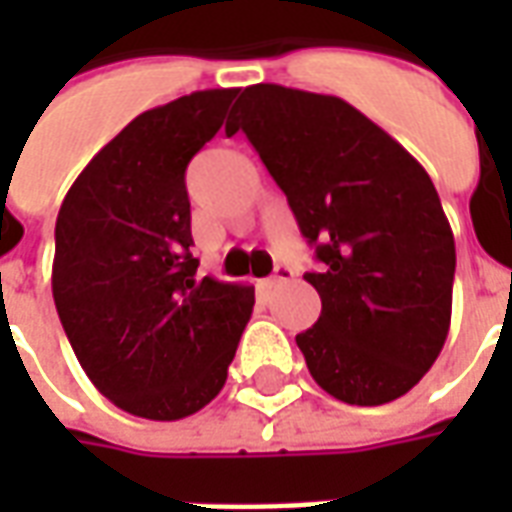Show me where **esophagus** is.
Returning <instances> with one entry per match:
<instances>
[{"label": "esophagus", "mask_w": 512, "mask_h": 512, "mask_svg": "<svg viewBox=\"0 0 512 512\" xmlns=\"http://www.w3.org/2000/svg\"><path fill=\"white\" fill-rule=\"evenodd\" d=\"M290 277H293V271H290L288 266H277V268H274V274L266 279V285H268V288H274V285H282V282H288Z\"/></svg>", "instance_id": "34e87169"}]
</instances>
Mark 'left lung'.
Wrapping results in <instances>:
<instances>
[{"label": "left lung", "instance_id": "left-lung-1", "mask_svg": "<svg viewBox=\"0 0 512 512\" xmlns=\"http://www.w3.org/2000/svg\"><path fill=\"white\" fill-rule=\"evenodd\" d=\"M244 131L285 191L318 271L321 318L296 334L310 376L351 406L406 395L439 359L452 315L455 238L428 172L337 95L252 84Z\"/></svg>", "mask_w": 512, "mask_h": 512}]
</instances>
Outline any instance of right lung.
<instances>
[{
	"mask_svg": "<svg viewBox=\"0 0 512 512\" xmlns=\"http://www.w3.org/2000/svg\"><path fill=\"white\" fill-rule=\"evenodd\" d=\"M238 90L147 109L93 156L62 200L51 293L95 389L172 422L222 392L255 288L197 279L186 167Z\"/></svg>",
	"mask_w": 512,
	"mask_h": 512,
	"instance_id": "1",
	"label": "right lung"
}]
</instances>
